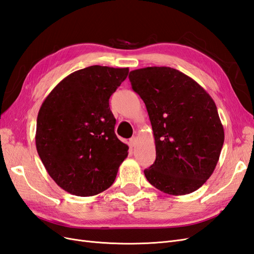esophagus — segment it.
Segmentation results:
<instances>
[{"instance_id":"1","label":"esophagus","mask_w":254,"mask_h":254,"mask_svg":"<svg viewBox=\"0 0 254 254\" xmlns=\"http://www.w3.org/2000/svg\"><path fill=\"white\" fill-rule=\"evenodd\" d=\"M136 143H137V138L136 137H132V138H129V140H128V146L131 147V148H133V147H135V145H136Z\"/></svg>"}]
</instances>
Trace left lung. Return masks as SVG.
Segmentation results:
<instances>
[{
  "instance_id": "left-lung-1",
  "label": "left lung",
  "mask_w": 254,
  "mask_h": 254,
  "mask_svg": "<svg viewBox=\"0 0 254 254\" xmlns=\"http://www.w3.org/2000/svg\"><path fill=\"white\" fill-rule=\"evenodd\" d=\"M144 100L154 132L156 160L144 171L157 190L190 193L213 173L224 144L214 100L196 81L170 67H147L128 75Z\"/></svg>"
}]
</instances>
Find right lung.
I'll return each mask as SVG.
<instances>
[{
    "label": "right lung",
    "instance_id": "1",
    "mask_svg": "<svg viewBox=\"0 0 254 254\" xmlns=\"http://www.w3.org/2000/svg\"><path fill=\"white\" fill-rule=\"evenodd\" d=\"M128 68L91 66L66 76L39 110L35 145L64 190L95 196L114 184L128 147L117 137L109 98Z\"/></svg>",
    "mask_w": 254,
    "mask_h": 254
}]
</instances>
